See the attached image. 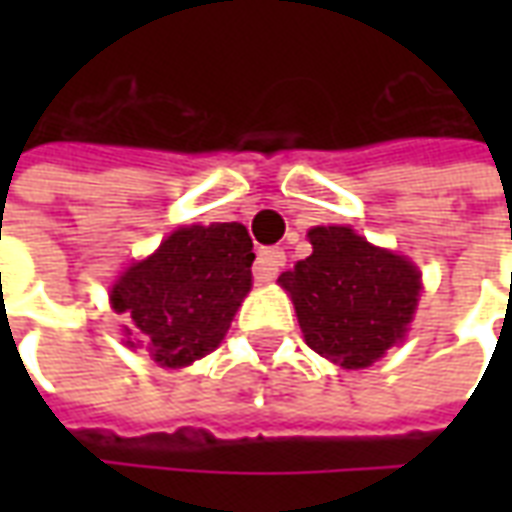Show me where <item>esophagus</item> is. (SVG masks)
Instances as JSON below:
<instances>
[{
	"label": "esophagus",
	"mask_w": 512,
	"mask_h": 512,
	"mask_svg": "<svg viewBox=\"0 0 512 512\" xmlns=\"http://www.w3.org/2000/svg\"><path fill=\"white\" fill-rule=\"evenodd\" d=\"M282 266H285V252L279 246H266V249H260L255 260V279L257 282H271Z\"/></svg>",
	"instance_id": "1"
}]
</instances>
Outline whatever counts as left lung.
Here are the masks:
<instances>
[{
    "mask_svg": "<svg viewBox=\"0 0 512 512\" xmlns=\"http://www.w3.org/2000/svg\"><path fill=\"white\" fill-rule=\"evenodd\" d=\"M312 255L279 277L304 340L340 367H367L395 345L419 299V271L351 227L310 230Z\"/></svg>",
    "mask_w": 512,
    "mask_h": 512,
    "instance_id": "8db88e82",
    "label": "left lung"
}]
</instances>
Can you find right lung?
Listing matches in <instances>:
<instances>
[{
    "mask_svg": "<svg viewBox=\"0 0 512 512\" xmlns=\"http://www.w3.org/2000/svg\"><path fill=\"white\" fill-rule=\"evenodd\" d=\"M252 260V238L244 224L180 227L156 255L117 279L112 307L134 323L126 332L142 337L153 362L191 365L222 343L252 288Z\"/></svg>",
    "mask_w": 512,
    "mask_h": 512,
    "instance_id": "add662e5",
    "label": "right lung"
}]
</instances>
